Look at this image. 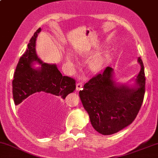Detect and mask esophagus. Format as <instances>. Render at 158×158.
Returning a JSON list of instances; mask_svg holds the SVG:
<instances>
[{
    "label": "esophagus",
    "instance_id": "esophagus-1",
    "mask_svg": "<svg viewBox=\"0 0 158 158\" xmlns=\"http://www.w3.org/2000/svg\"><path fill=\"white\" fill-rule=\"evenodd\" d=\"M83 84H84V82H82V81H81V82H79L76 83V91H79V90L82 89V86H83Z\"/></svg>",
    "mask_w": 158,
    "mask_h": 158
}]
</instances>
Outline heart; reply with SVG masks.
Listing matches in <instances>:
<instances>
[{
    "instance_id": "b5f03b06",
    "label": "heart",
    "mask_w": 158,
    "mask_h": 158,
    "mask_svg": "<svg viewBox=\"0 0 158 158\" xmlns=\"http://www.w3.org/2000/svg\"><path fill=\"white\" fill-rule=\"evenodd\" d=\"M103 64H104V60L103 57H95L91 63V68L94 71H99L103 68Z\"/></svg>"
}]
</instances>
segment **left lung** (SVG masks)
<instances>
[{
	"label": "left lung",
	"instance_id": "8db88e82",
	"mask_svg": "<svg viewBox=\"0 0 158 158\" xmlns=\"http://www.w3.org/2000/svg\"><path fill=\"white\" fill-rule=\"evenodd\" d=\"M141 69L133 85L117 83L113 69L107 67L84 85L79 97L89 115L93 127L103 135H111L127 127L136 118L143 102L145 77L141 58Z\"/></svg>",
	"mask_w": 158,
	"mask_h": 158
}]
</instances>
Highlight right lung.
I'll use <instances>...</instances> for the list:
<instances>
[{"label": "right lung", "mask_w": 158, "mask_h": 158, "mask_svg": "<svg viewBox=\"0 0 158 158\" xmlns=\"http://www.w3.org/2000/svg\"><path fill=\"white\" fill-rule=\"evenodd\" d=\"M40 27L31 38L27 48L17 64L13 80V95L15 105L27 98H54L60 102L76 89L75 79L62 76L55 64H47L38 58L36 40ZM35 63L41 64L32 68Z\"/></svg>", "instance_id": "add662e5"}]
</instances>
